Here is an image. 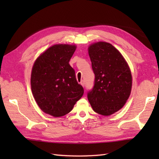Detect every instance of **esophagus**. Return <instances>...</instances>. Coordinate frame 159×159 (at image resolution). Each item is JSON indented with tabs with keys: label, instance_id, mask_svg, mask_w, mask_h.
I'll return each instance as SVG.
<instances>
[{
	"label": "esophagus",
	"instance_id": "1",
	"mask_svg": "<svg viewBox=\"0 0 159 159\" xmlns=\"http://www.w3.org/2000/svg\"><path fill=\"white\" fill-rule=\"evenodd\" d=\"M80 84H81V85H82L83 87H85V80H82L81 81H80Z\"/></svg>",
	"mask_w": 159,
	"mask_h": 159
}]
</instances>
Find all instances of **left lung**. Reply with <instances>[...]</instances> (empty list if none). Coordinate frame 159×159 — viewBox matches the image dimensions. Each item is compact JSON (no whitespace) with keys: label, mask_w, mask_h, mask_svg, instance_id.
<instances>
[{"label":"left lung","mask_w":159,"mask_h":159,"mask_svg":"<svg viewBox=\"0 0 159 159\" xmlns=\"http://www.w3.org/2000/svg\"><path fill=\"white\" fill-rule=\"evenodd\" d=\"M95 80L87 98L95 112L110 116L126 103L130 94L132 76L121 53L109 43L100 42L89 47Z\"/></svg>","instance_id":"left-lung-1"}]
</instances>
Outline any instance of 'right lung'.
I'll use <instances>...</instances> for the list:
<instances>
[{"mask_svg": "<svg viewBox=\"0 0 159 159\" xmlns=\"http://www.w3.org/2000/svg\"><path fill=\"white\" fill-rule=\"evenodd\" d=\"M75 50V46L54 45L37 59L33 67V95L40 109L54 117L70 112L84 93L69 64Z\"/></svg>", "mask_w": 159, "mask_h": 159, "instance_id": "obj_1", "label": "right lung"}]
</instances>
